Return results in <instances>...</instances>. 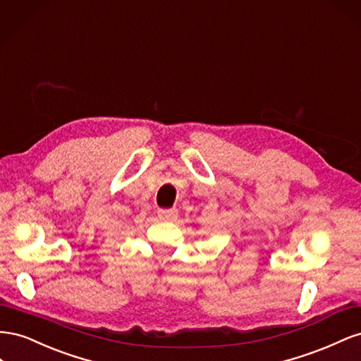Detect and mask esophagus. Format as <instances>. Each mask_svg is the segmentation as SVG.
Wrapping results in <instances>:
<instances>
[{"mask_svg":"<svg viewBox=\"0 0 361 361\" xmlns=\"http://www.w3.org/2000/svg\"><path fill=\"white\" fill-rule=\"evenodd\" d=\"M178 216L177 209H161L159 210V218L161 221H175Z\"/></svg>","mask_w":361,"mask_h":361,"instance_id":"34e87169","label":"esophagus"}]
</instances>
